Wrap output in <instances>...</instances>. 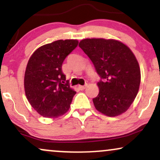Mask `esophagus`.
Segmentation results:
<instances>
[{"label": "esophagus", "instance_id": "obj_1", "mask_svg": "<svg viewBox=\"0 0 160 160\" xmlns=\"http://www.w3.org/2000/svg\"><path fill=\"white\" fill-rule=\"evenodd\" d=\"M86 86H87V85H85V86H79L78 87H79V89H80V90H83V89H86Z\"/></svg>", "mask_w": 160, "mask_h": 160}]
</instances>
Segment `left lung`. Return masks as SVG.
I'll list each match as a JSON object with an SVG mask.
<instances>
[{"instance_id":"left-lung-1","label":"left lung","mask_w":160,"mask_h":160,"mask_svg":"<svg viewBox=\"0 0 160 160\" xmlns=\"http://www.w3.org/2000/svg\"><path fill=\"white\" fill-rule=\"evenodd\" d=\"M79 47L87 55L103 79L92 99L95 109L108 117H117L129 108L138 92L141 70L132 51L120 40L87 38Z\"/></svg>"}]
</instances>
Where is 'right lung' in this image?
<instances>
[{"mask_svg":"<svg viewBox=\"0 0 160 160\" xmlns=\"http://www.w3.org/2000/svg\"><path fill=\"white\" fill-rule=\"evenodd\" d=\"M78 45V40H58L40 47L29 58L24 88L28 101L40 115L56 118L69 110L76 92L65 83L62 66Z\"/></svg>","mask_w":160,"mask_h":160,"instance_id":"obj_1","label":"right lung"}]
</instances>
